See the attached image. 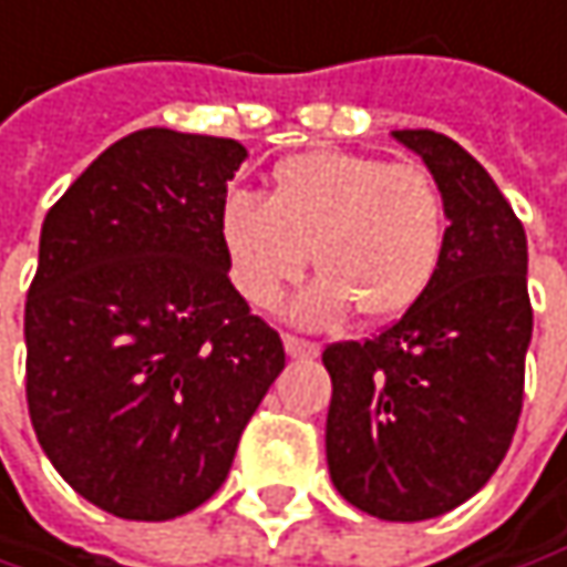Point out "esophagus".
I'll return each instance as SVG.
<instances>
[{"mask_svg": "<svg viewBox=\"0 0 567 567\" xmlns=\"http://www.w3.org/2000/svg\"><path fill=\"white\" fill-rule=\"evenodd\" d=\"M285 353H288V357H295V360H308V357H318V353H321V347H318L315 340L285 334Z\"/></svg>", "mask_w": 567, "mask_h": 567, "instance_id": "obj_1", "label": "esophagus"}]
</instances>
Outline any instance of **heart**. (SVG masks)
Segmentation results:
<instances>
[{
	"label": "heart",
	"mask_w": 567,
	"mask_h": 567,
	"mask_svg": "<svg viewBox=\"0 0 567 567\" xmlns=\"http://www.w3.org/2000/svg\"><path fill=\"white\" fill-rule=\"evenodd\" d=\"M444 236V194L429 168L334 148L279 162L266 200L233 190L220 207L230 279L256 308H276L311 252L321 279L295 308L308 324L350 308L363 321L405 315L437 276Z\"/></svg>",
	"instance_id": "heart-1"
}]
</instances>
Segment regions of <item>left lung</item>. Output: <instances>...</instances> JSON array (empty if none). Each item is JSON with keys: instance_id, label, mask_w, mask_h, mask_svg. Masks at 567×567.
Masks as SVG:
<instances>
[{"instance_id": "8db88e82", "label": "left lung", "mask_w": 567, "mask_h": 567, "mask_svg": "<svg viewBox=\"0 0 567 567\" xmlns=\"http://www.w3.org/2000/svg\"><path fill=\"white\" fill-rule=\"evenodd\" d=\"M435 175L447 236L429 291L367 340L328 343V467L347 503L441 516L493 477L523 412L533 305L526 230L484 165L432 130L392 132Z\"/></svg>"}]
</instances>
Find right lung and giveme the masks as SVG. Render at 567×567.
Masks as SVG:
<instances>
[{"mask_svg": "<svg viewBox=\"0 0 567 567\" xmlns=\"http://www.w3.org/2000/svg\"><path fill=\"white\" fill-rule=\"evenodd\" d=\"M236 138L138 130L48 210L25 301L28 415L93 506L162 523L227 481L285 347L227 276Z\"/></svg>", "mask_w": 567, "mask_h": 567, "instance_id": "right-lung-1", "label": "right lung"}]
</instances>
